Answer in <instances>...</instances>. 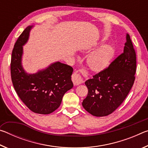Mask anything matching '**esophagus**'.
I'll return each mask as SVG.
<instances>
[{"label": "esophagus", "mask_w": 148, "mask_h": 148, "mask_svg": "<svg viewBox=\"0 0 148 148\" xmlns=\"http://www.w3.org/2000/svg\"><path fill=\"white\" fill-rule=\"evenodd\" d=\"M72 82L74 86H78V85L83 83V78L80 75L76 72L72 76Z\"/></svg>", "instance_id": "esophagus-1"}]
</instances>
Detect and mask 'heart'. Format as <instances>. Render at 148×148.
Segmentation results:
<instances>
[{
  "label": "heart",
  "mask_w": 148,
  "mask_h": 148,
  "mask_svg": "<svg viewBox=\"0 0 148 148\" xmlns=\"http://www.w3.org/2000/svg\"><path fill=\"white\" fill-rule=\"evenodd\" d=\"M114 55L113 46L109 44L102 45L89 55L86 60L87 64L91 71L101 72L109 66Z\"/></svg>",
  "instance_id": "b5f03b06"
}]
</instances>
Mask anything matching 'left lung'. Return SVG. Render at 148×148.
<instances>
[{
  "label": "left lung",
  "mask_w": 148,
  "mask_h": 148,
  "mask_svg": "<svg viewBox=\"0 0 148 148\" xmlns=\"http://www.w3.org/2000/svg\"><path fill=\"white\" fill-rule=\"evenodd\" d=\"M136 53L129 34L123 53L104 71L87 79L88 89L82 106L94 116H108L122 103L133 86L136 73Z\"/></svg>",
  "instance_id": "1"
}]
</instances>
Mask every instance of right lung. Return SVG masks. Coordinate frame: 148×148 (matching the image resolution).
<instances>
[{
    "label": "right lung",
    "mask_w": 148,
    "mask_h": 148,
    "mask_svg": "<svg viewBox=\"0 0 148 148\" xmlns=\"http://www.w3.org/2000/svg\"><path fill=\"white\" fill-rule=\"evenodd\" d=\"M33 25L27 27L14 45L11 59V77L14 89L32 112L49 114L61 105L65 92L73 87L71 66L57 61L34 74L25 71L22 64L23 46L28 41Z\"/></svg>",
    "instance_id": "obj_1"
}]
</instances>
